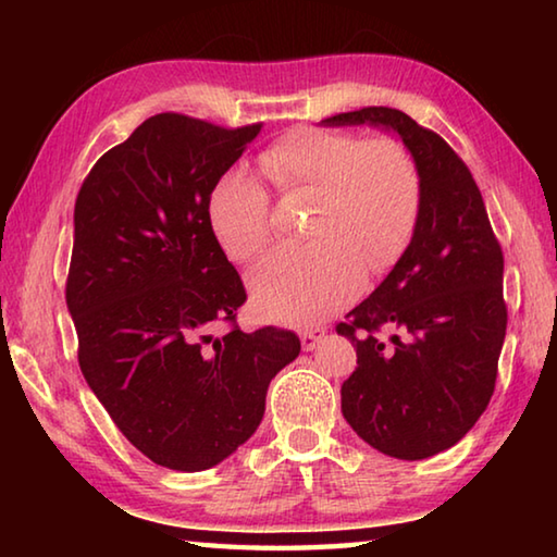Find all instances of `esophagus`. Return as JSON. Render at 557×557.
<instances>
[{
    "label": "esophagus",
    "mask_w": 557,
    "mask_h": 557,
    "mask_svg": "<svg viewBox=\"0 0 557 557\" xmlns=\"http://www.w3.org/2000/svg\"><path fill=\"white\" fill-rule=\"evenodd\" d=\"M299 338H301V348H305V351H314V348L322 344L324 329H305V332L299 334Z\"/></svg>",
    "instance_id": "34e87169"
}]
</instances>
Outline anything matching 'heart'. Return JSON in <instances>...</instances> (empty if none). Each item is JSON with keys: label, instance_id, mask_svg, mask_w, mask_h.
Returning <instances> with one entry per match:
<instances>
[{"label": "heart", "instance_id": "1", "mask_svg": "<svg viewBox=\"0 0 557 557\" xmlns=\"http://www.w3.org/2000/svg\"><path fill=\"white\" fill-rule=\"evenodd\" d=\"M260 172L282 194H314L305 248H282L252 268L250 295L262 314L314 324L351 301L408 248L420 215V174L398 139L299 127L272 143ZM209 219L223 250L248 262L272 240L270 196L256 176L233 169L213 186Z\"/></svg>", "mask_w": 557, "mask_h": 557}]
</instances>
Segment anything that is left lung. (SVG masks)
Returning a JSON list of instances; mask_svg holds the SVG:
<instances>
[{
  "label": "left lung",
  "instance_id": "obj_1",
  "mask_svg": "<svg viewBox=\"0 0 557 557\" xmlns=\"http://www.w3.org/2000/svg\"><path fill=\"white\" fill-rule=\"evenodd\" d=\"M398 135L420 174L408 248L336 332L356 344L342 412L373 449L425 459L455 447L486 410L506 338L504 256L482 191L445 139L393 108L319 122Z\"/></svg>",
  "mask_w": 557,
  "mask_h": 557
}]
</instances>
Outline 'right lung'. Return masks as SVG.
<instances>
[{
    "label": "right lung",
    "mask_w": 557,
    "mask_h": 557,
    "mask_svg": "<svg viewBox=\"0 0 557 557\" xmlns=\"http://www.w3.org/2000/svg\"><path fill=\"white\" fill-rule=\"evenodd\" d=\"M262 125L225 129L162 112L102 154L73 211L65 305L86 383L159 467L203 471L258 430L268 385L299 338L265 326L223 336L245 301L209 199Z\"/></svg>",
    "instance_id": "obj_1"
}]
</instances>
